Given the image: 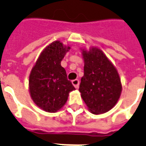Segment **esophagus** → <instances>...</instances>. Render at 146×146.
<instances>
[{
    "instance_id": "1",
    "label": "esophagus",
    "mask_w": 146,
    "mask_h": 146,
    "mask_svg": "<svg viewBox=\"0 0 146 146\" xmlns=\"http://www.w3.org/2000/svg\"><path fill=\"white\" fill-rule=\"evenodd\" d=\"M72 84L74 86L75 88H78L79 87V80L78 79H74L72 81Z\"/></svg>"
}]
</instances>
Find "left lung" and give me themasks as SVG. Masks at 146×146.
<instances>
[{
	"mask_svg": "<svg viewBox=\"0 0 146 146\" xmlns=\"http://www.w3.org/2000/svg\"><path fill=\"white\" fill-rule=\"evenodd\" d=\"M84 66L79 91L81 98L94 114L104 113L116 105L122 91L116 68L97 48L82 52Z\"/></svg>",
	"mask_w": 146,
	"mask_h": 146,
	"instance_id": "8db88e82",
	"label": "left lung"
}]
</instances>
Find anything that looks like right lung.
I'll return each instance as SVG.
<instances>
[{
  "mask_svg": "<svg viewBox=\"0 0 146 146\" xmlns=\"http://www.w3.org/2000/svg\"><path fill=\"white\" fill-rule=\"evenodd\" d=\"M69 46L53 42L39 55L30 74L29 88L33 100L46 112L55 113L65 105L69 92L75 90L67 78L61 62Z\"/></svg>",
  "mask_w": 146,
  "mask_h": 146,
  "instance_id": "obj_1",
  "label": "right lung"
}]
</instances>
